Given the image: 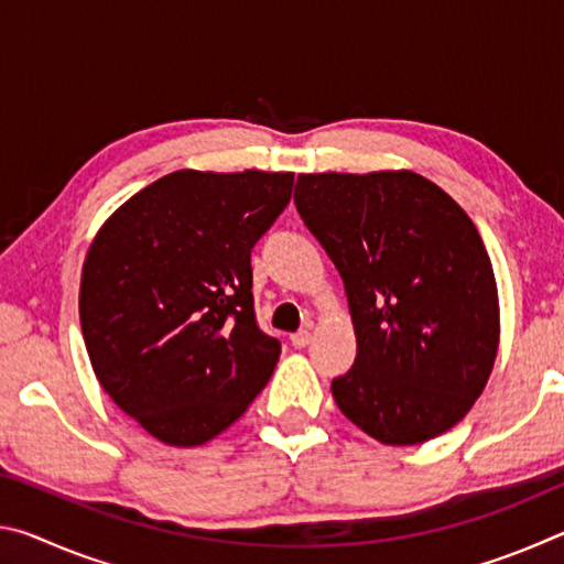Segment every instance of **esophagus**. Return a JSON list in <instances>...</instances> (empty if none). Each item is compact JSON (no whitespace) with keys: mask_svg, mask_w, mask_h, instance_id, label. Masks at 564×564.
<instances>
[{"mask_svg":"<svg viewBox=\"0 0 564 564\" xmlns=\"http://www.w3.org/2000/svg\"><path fill=\"white\" fill-rule=\"evenodd\" d=\"M291 343H293V348H305V346H308V343H311V330L301 328L299 333H293Z\"/></svg>","mask_w":564,"mask_h":564,"instance_id":"34e87169","label":"esophagus"}]
</instances>
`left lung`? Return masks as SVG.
I'll list each match as a JSON object with an SVG mask.
<instances>
[{"mask_svg":"<svg viewBox=\"0 0 564 564\" xmlns=\"http://www.w3.org/2000/svg\"><path fill=\"white\" fill-rule=\"evenodd\" d=\"M346 285L358 352L330 383L386 445L451 431L480 398L500 343L490 256L460 206L415 171L301 174L293 194Z\"/></svg>","mask_w":564,"mask_h":564,"instance_id":"8db88e82","label":"left lung"}]
</instances>
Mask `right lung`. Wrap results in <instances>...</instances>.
<instances>
[{"label":"right lung","mask_w":564,"mask_h":564,"mask_svg":"<svg viewBox=\"0 0 564 564\" xmlns=\"http://www.w3.org/2000/svg\"><path fill=\"white\" fill-rule=\"evenodd\" d=\"M291 188L293 174L174 171L91 241L79 289L91 368L156 441L208 443L273 376L281 343L256 323L251 248Z\"/></svg>","instance_id":"1"}]
</instances>
